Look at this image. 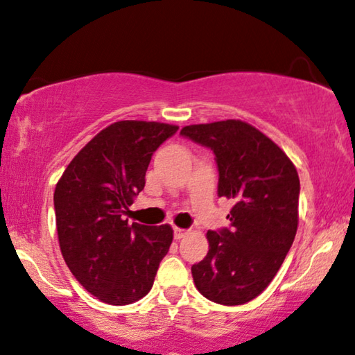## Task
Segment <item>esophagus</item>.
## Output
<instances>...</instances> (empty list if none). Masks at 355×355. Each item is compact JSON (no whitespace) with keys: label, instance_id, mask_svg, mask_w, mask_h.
<instances>
[{"label":"esophagus","instance_id":"obj_1","mask_svg":"<svg viewBox=\"0 0 355 355\" xmlns=\"http://www.w3.org/2000/svg\"><path fill=\"white\" fill-rule=\"evenodd\" d=\"M187 235H188V230L180 229V227H175V230H173L175 240H182L183 237H187Z\"/></svg>","mask_w":355,"mask_h":355}]
</instances>
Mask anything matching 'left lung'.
<instances>
[{
    "label": "left lung",
    "mask_w": 355,
    "mask_h": 355,
    "mask_svg": "<svg viewBox=\"0 0 355 355\" xmlns=\"http://www.w3.org/2000/svg\"><path fill=\"white\" fill-rule=\"evenodd\" d=\"M211 148L219 168L217 195L232 200L230 229L206 234L209 252L191 266L196 289L220 305H243L269 286L299 225L295 165L250 123L224 120L182 128Z\"/></svg>",
    "instance_id": "left-lung-1"
}]
</instances>
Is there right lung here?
<instances>
[{
	"instance_id": "obj_1",
	"label": "right lung",
	"mask_w": 355,
	"mask_h": 355,
	"mask_svg": "<svg viewBox=\"0 0 355 355\" xmlns=\"http://www.w3.org/2000/svg\"><path fill=\"white\" fill-rule=\"evenodd\" d=\"M178 126L123 120L97 133L56 183L60 250L73 276L101 302L130 305L148 295L173 240L168 224H128L155 149Z\"/></svg>"
}]
</instances>
